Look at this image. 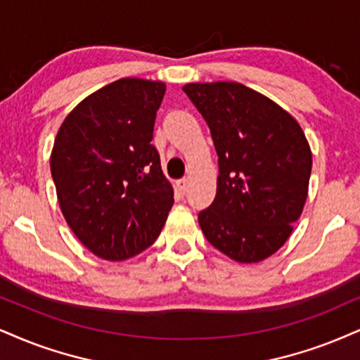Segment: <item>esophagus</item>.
Returning a JSON list of instances; mask_svg holds the SVG:
<instances>
[{"label":"esophagus","mask_w":360,"mask_h":360,"mask_svg":"<svg viewBox=\"0 0 360 360\" xmlns=\"http://www.w3.org/2000/svg\"><path fill=\"white\" fill-rule=\"evenodd\" d=\"M176 190H179V193L185 195V192H187V190H188V181L185 180V179L176 181Z\"/></svg>","instance_id":"34e87169"}]
</instances>
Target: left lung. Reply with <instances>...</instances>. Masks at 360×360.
I'll return each mask as SVG.
<instances>
[{"label": "left lung", "mask_w": 360, "mask_h": 360, "mask_svg": "<svg viewBox=\"0 0 360 360\" xmlns=\"http://www.w3.org/2000/svg\"><path fill=\"white\" fill-rule=\"evenodd\" d=\"M219 155L215 200L198 214L207 240L240 264L281 248L302 215L312 152L297 120L242 83L184 86Z\"/></svg>", "instance_id": "obj_1"}]
</instances>
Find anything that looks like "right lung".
Returning a JSON list of instances; mask_svg holds the SVG:
<instances>
[{
	"mask_svg": "<svg viewBox=\"0 0 360 360\" xmlns=\"http://www.w3.org/2000/svg\"><path fill=\"white\" fill-rule=\"evenodd\" d=\"M165 83L122 78L66 115L50 167L61 214L100 259L127 260L157 240L173 187L150 143Z\"/></svg>",
	"mask_w": 360,
	"mask_h": 360,
	"instance_id": "obj_1",
	"label": "right lung"
}]
</instances>
